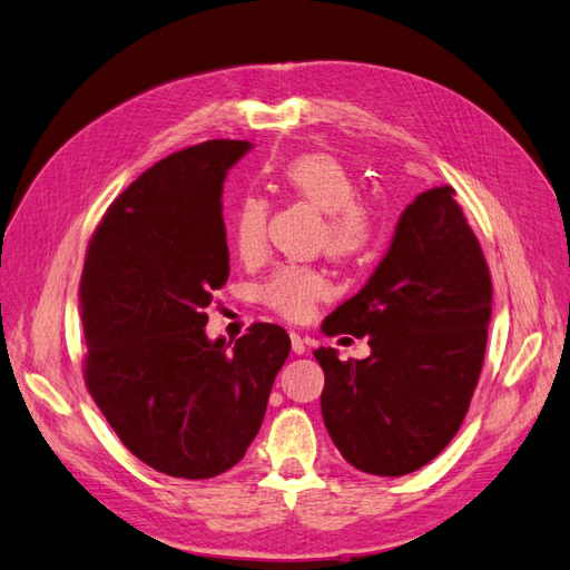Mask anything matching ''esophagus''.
Masks as SVG:
<instances>
[{
    "instance_id": "esophagus-1",
    "label": "esophagus",
    "mask_w": 570,
    "mask_h": 570,
    "mask_svg": "<svg viewBox=\"0 0 570 570\" xmlns=\"http://www.w3.org/2000/svg\"><path fill=\"white\" fill-rule=\"evenodd\" d=\"M289 340H292V352H295V354H304L306 352V340L299 333L292 331Z\"/></svg>"
}]
</instances>
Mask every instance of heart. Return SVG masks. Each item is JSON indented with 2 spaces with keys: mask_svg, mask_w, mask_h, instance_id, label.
Masks as SVG:
<instances>
[{
  "mask_svg": "<svg viewBox=\"0 0 570 570\" xmlns=\"http://www.w3.org/2000/svg\"><path fill=\"white\" fill-rule=\"evenodd\" d=\"M289 195L308 202L325 214L321 243L337 258L364 254L375 235V212L356 199V178L340 159L323 151H308L289 159L278 174ZM268 204L256 195L239 197L230 214L228 233L235 254L243 262H256L266 247ZM331 283L312 266H283L258 289L262 302L287 318L312 314L314 302L327 295Z\"/></svg>",
  "mask_w": 570,
  "mask_h": 570,
  "instance_id": "heart-1",
  "label": "heart"
}]
</instances>
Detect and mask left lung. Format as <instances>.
<instances>
[{
  "instance_id": "left-lung-1",
  "label": "left lung",
  "mask_w": 570,
  "mask_h": 570,
  "mask_svg": "<svg viewBox=\"0 0 570 570\" xmlns=\"http://www.w3.org/2000/svg\"><path fill=\"white\" fill-rule=\"evenodd\" d=\"M450 185L413 199L368 283L323 321L325 335L368 337L366 358L314 352L323 423L354 469L396 478L459 433L482 371L492 281Z\"/></svg>"
}]
</instances>
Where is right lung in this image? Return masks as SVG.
<instances>
[{"label": "right lung", "mask_w": 570, "mask_h": 570, "mask_svg": "<svg viewBox=\"0 0 570 570\" xmlns=\"http://www.w3.org/2000/svg\"><path fill=\"white\" fill-rule=\"evenodd\" d=\"M249 147L209 140L157 161L116 197L85 256V385L120 442L174 478H214L245 456L289 354L273 323L233 347L204 333L230 273L223 180Z\"/></svg>", "instance_id": "add662e5"}]
</instances>
